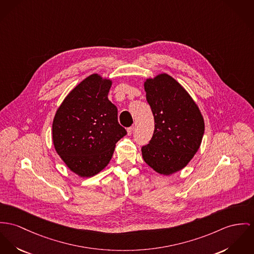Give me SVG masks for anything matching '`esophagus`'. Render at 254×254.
Masks as SVG:
<instances>
[{
    "label": "esophagus",
    "mask_w": 254,
    "mask_h": 254,
    "mask_svg": "<svg viewBox=\"0 0 254 254\" xmlns=\"http://www.w3.org/2000/svg\"><path fill=\"white\" fill-rule=\"evenodd\" d=\"M132 131H133V127H130L127 129V135H131L132 134Z\"/></svg>",
    "instance_id": "34e87169"
}]
</instances>
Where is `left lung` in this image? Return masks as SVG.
Here are the masks:
<instances>
[{
  "mask_svg": "<svg viewBox=\"0 0 254 254\" xmlns=\"http://www.w3.org/2000/svg\"><path fill=\"white\" fill-rule=\"evenodd\" d=\"M155 118L150 143L142 147L144 161L160 175H172L194 156L205 130L203 116L187 90L167 73L144 82Z\"/></svg>",
  "mask_w": 254,
  "mask_h": 254,
  "instance_id": "obj_1",
  "label": "left lung"
}]
</instances>
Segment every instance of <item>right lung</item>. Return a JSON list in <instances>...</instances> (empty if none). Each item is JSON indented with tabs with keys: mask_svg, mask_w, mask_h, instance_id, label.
Wrapping results in <instances>:
<instances>
[{
	"mask_svg": "<svg viewBox=\"0 0 254 254\" xmlns=\"http://www.w3.org/2000/svg\"><path fill=\"white\" fill-rule=\"evenodd\" d=\"M112 80L91 74L59 106L52 124L54 148L70 171L97 175L109 163L118 141L127 134L117 107L108 99Z\"/></svg>",
	"mask_w": 254,
	"mask_h": 254,
	"instance_id": "add662e5",
	"label": "right lung"
}]
</instances>
